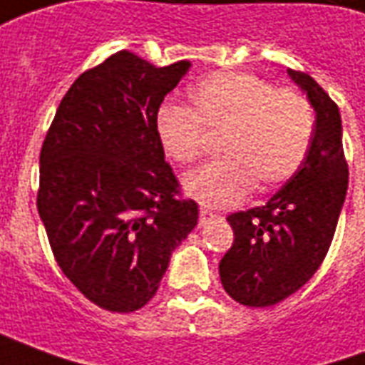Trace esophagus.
Segmentation results:
<instances>
[{
    "label": "esophagus",
    "mask_w": 365,
    "mask_h": 365,
    "mask_svg": "<svg viewBox=\"0 0 365 365\" xmlns=\"http://www.w3.org/2000/svg\"><path fill=\"white\" fill-rule=\"evenodd\" d=\"M213 217H217L213 211H209V209H201V211H199V225L203 227V225H205L209 219H213Z\"/></svg>",
    "instance_id": "1"
}]
</instances>
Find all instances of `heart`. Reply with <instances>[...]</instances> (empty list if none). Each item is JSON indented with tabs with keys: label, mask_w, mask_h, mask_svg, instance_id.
I'll return each instance as SVG.
<instances>
[{
	"label": "heart",
	"mask_w": 365,
	"mask_h": 365,
	"mask_svg": "<svg viewBox=\"0 0 365 365\" xmlns=\"http://www.w3.org/2000/svg\"><path fill=\"white\" fill-rule=\"evenodd\" d=\"M190 109L164 105L156 113V138L174 164L201 156L205 135H219L222 158L183 178V191L201 205L225 209L256 187H279L297 174L314 136V109L305 93L275 90L246 72H215L187 93Z\"/></svg>",
	"instance_id": "1"
}]
</instances>
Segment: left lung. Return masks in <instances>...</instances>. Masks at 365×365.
Returning <instances> with one entry per match:
<instances>
[{"instance_id": "1", "label": "left lung", "mask_w": 365, "mask_h": 365, "mask_svg": "<svg viewBox=\"0 0 365 365\" xmlns=\"http://www.w3.org/2000/svg\"><path fill=\"white\" fill-rule=\"evenodd\" d=\"M287 74L314 109L303 166L266 205L227 217L235 242L222 256L225 291L240 305L269 307L301 289L329 252L348 190L338 105L305 72Z\"/></svg>"}]
</instances>
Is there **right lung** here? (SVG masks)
I'll return each instance as SVG.
<instances>
[{"label":"right lung","instance_id":"add662e5","mask_svg":"<svg viewBox=\"0 0 365 365\" xmlns=\"http://www.w3.org/2000/svg\"><path fill=\"white\" fill-rule=\"evenodd\" d=\"M119 51L62 97L41 150L36 207L52 254L83 297L133 313L160 287L199 207L156 138V113L190 70Z\"/></svg>","mask_w":365,"mask_h":365}]
</instances>
